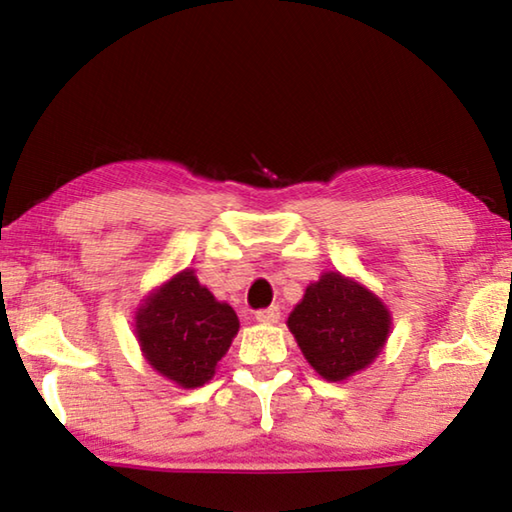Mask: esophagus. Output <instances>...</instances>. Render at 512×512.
I'll return each mask as SVG.
<instances>
[{
	"label": "esophagus",
	"instance_id": "obj_1",
	"mask_svg": "<svg viewBox=\"0 0 512 512\" xmlns=\"http://www.w3.org/2000/svg\"><path fill=\"white\" fill-rule=\"evenodd\" d=\"M255 320L262 325H275L280 320V307H268V309H259L255 314Z\"/></svg>",
	"mask_w": 512,
	"mask_h": 512
}]
</instances>
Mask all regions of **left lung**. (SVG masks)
Returning a JSON list of instances; mask_svg holds the SVG:
<instances>
[{
  "label": "left lung",
  "instance_id": "obj_1",
  "mask_svg": "<svg viewBox=\"0 0 512 512\" xmlns=\"http://www.w3.org/2000/svg\"><path fill=\"white\" fill-rule=\"evenodd\" d=\"M391 325V311L377 293L339 271L311 282L287 318L307 363L327 381L366 370L386 348Z\"/></svg>",
  "mask_w": 512,
  "mask_h": 512
}]
</instances>
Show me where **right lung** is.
Segmentation results:
<instances>
[{"instance_id": "1", "label": "right lung", "mask_w": 512, "mask_h": 512, "mask_svg": "<svg viewBox=\"0 0 512 512\" xmlns=\"http://www.w3.org/2000/svg\"><path fill=\"white\" fill-rule=\"evenodd\" d=\"M237 332L235 309L216 300L198 282L194 268L171 275L135 311V336L142 357L158 375L180 388L207 384Z\"/></svg>"}]
</instances>
